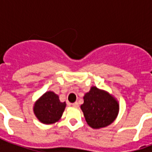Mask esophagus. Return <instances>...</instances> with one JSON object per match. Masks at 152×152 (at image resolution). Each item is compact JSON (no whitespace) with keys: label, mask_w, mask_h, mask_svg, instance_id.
I'll use <instances>...</instances> for the list:
<instances>
[{"label":"esophagus","mask_w":152,"mask_h":152,"mask_svg":"<svg viewBox=\"0 0 152 152\" xmlns=\"http://www.w3.org/2000/svg\"><path fill=\"white\" fill-rule=\"evenodd\" d=\"M72 106H73V107H78L79 106V103L77 102H74V103L72 104Z\"/></svg>","instance_id":"1"}]
</instances>
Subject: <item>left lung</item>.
Segmentation results:
<instances>
[{
    "label": "left lung",
    "instance_id": "left-lung-1",
    "mask_svg": "<svg viewBox=\"0 0 152 152\" xmlns=\"http://www.w3.org/2000/svg\"><path fill=\"white\" fill-rule=\"evenodd\" d=\"M80 109L88 125L99 129L115 121L119 113V102L108 91L93 86L83 96Z\"/></svg>",
    "mask_w": 152,
    "mask_h": 152
}]
</instances>
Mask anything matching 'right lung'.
<instances>
[{
  "label": "right lung",
  "instance_id": "1",
  "mask_svg": "<svg viewBox=\"0 0 152 152\" xmlns=\"http://www.w3.org/2000/svg\"><path fill=\"white\" fill-rule=\"evenodd\" d=\"M65 107L66 102L60 101L57 94L49 91L34 102L33 111L40 122L45 125H51L61 119Z\"/></svg>",
  "mask_w": 152,
  "mask_h": 152
}]
</instances>
